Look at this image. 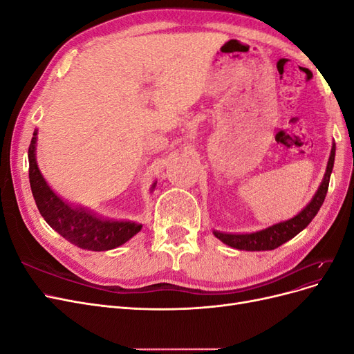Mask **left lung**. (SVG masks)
<instances>
[{
	"mask_svg": "<svg viewBox=\"0 0 354 354\" xmlns=\"http://www.w3.org/2000/svg\"><path fill=\"white\" fill-rule=\"evenodd\" d=\"M334 159H335V143L332 145V151H330V156L328 160L326 173H325L322 185H320V187L317 189L312 202H310L301 212L297 214V216L292 217L291 220L273 224V226L255 233L232 234V233H221V232L214 230V234H216L221 242L232 246V248L245 250V251L274 250L277 246L285 243L286 241L292 239L295 234H298L308 226V223L315 218L317 211L320 209V207H322L328 187H329L332 168H334Z\"/></svg>",
	"mask_w": 354,
	"mask_h": 354,
	"instance_id": "obj_1",
	"label": "left lung"
}]
</instances>
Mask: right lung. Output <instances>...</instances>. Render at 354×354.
Listing matches in <instances>:
<instances>
[{
	"label": "right lung",
	"mask_w": 354,
	"mask_h": 354,
	"mask_svg": "<svg viewBox=\"0 0 354 354\" xmlns=\"http://www.w3.org/2000/svg\"><path fill=\"white\" fill-rule=\"evenodd\" d=\"M37 131L32 137L29 158V183L41 216L63 238L71 243L88 251H108L131 239L140 232L142 224L133 221H113L102 218L95 214L71 207L63 202L46 183L35 160Z\"/></svg>",
	"instance_id": "right-lung-1"
}]
</instances>
